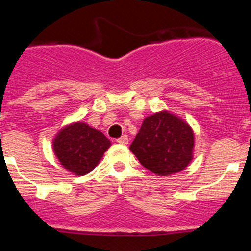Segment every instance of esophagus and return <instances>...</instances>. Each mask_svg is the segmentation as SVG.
I'll return each mask as SVG.
<instances>
[{
    "label": "esophagus",
    "mask_w": 251,
    "mask_h": 251,
    "mask_svg": "<svg viewBox=\"0 0 251 251\" xmlns=\"http://www.w3.org/2000/svg\"><path fill=\"white\" fill-rule=\"evenodd\" d=\"M128 141H129V139H128V136H126V134H124V136H122L121 138L117 139V142H118L119 145H127Z\"/></svg>",
    "instance_id": "34e87169"
}]
</instances>
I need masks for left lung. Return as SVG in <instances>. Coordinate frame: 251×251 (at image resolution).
<instances>
[{
    "mask_svg": "<svg viewBox=\"0 0 251 251\" xmlns=\"http://www.w3.org/2000/svg\"><path fill=\"white\" fill-rule=\"evenodd\" d=\"M195 137L187 122L162 110L145 118L129 150L153 174L168 176L192 161Z\"/></svg>",
    "mask_w": 251,
    "mask_h": 251,
    "instance_id": "1",
    "label": "left lung"
}]
</instances>
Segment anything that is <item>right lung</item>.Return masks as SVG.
I'll list each match as a JSON object with an SVG mask.
<instances>
[{"label": "right lung", "instance_id": "add662e5", "mask_svg": "<svg viewBox=\"0 0 251 251\" xmlns=\"http://www.w3.org/2000/svg\"><path fill=\"white\" fill-rule=\"evenodd\" d=\"M109 147L110 141L100 130L83 122L68 124L52 141L60 165L74 175L89 174Z\"/></svg>", "mask_w": 251, "mask_h": 251}]
</instances>
